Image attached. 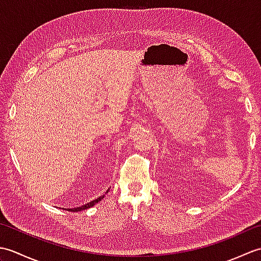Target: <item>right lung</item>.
<instances>
[{"label": "right lung", "mask_w": 261, "mask_h": 261, "mask_svg": "<svg viewBox=\"0 0 261 261\" xmlns=\"http://www.w3.org/2000/svg\"><path fill=\"white\" fill-rule=\"evenodd\" d=\"M103 197H104V196H99V197H97L96 199H94V201H92V202H90V203H87V204H85V205H83V206H79V207H75V208H68V211H71V212H79V211H83V210L90 208V207L93 206V205H95L97 202L102 201Z\"/></svg>", "instance_id": "obj_1"}]
</instances>
